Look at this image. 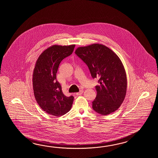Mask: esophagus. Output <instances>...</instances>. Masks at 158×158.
<instances>
[{"instance_id": "1", "label": "esophagus", "mask_w": 158, "mask_h": 158, "mask_svg": "<svg viewBox=\"0 0 158 158\" xmlns=\"http://www.w3.org/2000/svg\"><path fill=\"white\" fill-rule=\"evenodd\" d=\"M83 93H84V90H81L78 93H77L76 95H80L82 94Z\"/></svg>"}]
</instances>
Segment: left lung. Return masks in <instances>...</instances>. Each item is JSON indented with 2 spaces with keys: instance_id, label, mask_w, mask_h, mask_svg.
Wrapping results in <instances>:
<instances>
[{
  "instance_id": "1",
  "label": "left lung",
  "mask_w": 158,
  "mask_h": 158,
  "mask_svg": "<svg viewBox=\"0 0 158 158\" xmlns=\"http://www.w3.org/2000/svg\"><path fill=\"white\" fill-rule=\"evenodd\" d=\"M75 54L86 64L92 77L99 80L93 110L102 115L116 111L124 100L127 89V74L120 59L99 44L78 47Z\"/></svg>"
}]
</instances>
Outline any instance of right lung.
I'll return each instance as SVG.
<instances>
[{
	"mask_svg": "<svg viewBox=\"0 0 158 158\" xmlns=\"http://www.w3.org/2000/svg\"><path fill=\"white\" fill-rule=\"evenodd\" d=\"M75 44L52 45L44 50L37 59L33 73L34 95L37 103L44 111L60 116L70 111L74 97H66L56 81L61 61L72 54Z\"/></svg>",
	"mask_w": 158,
	"mask_h": 158,
	"instance_id": "1",
	"label": "right lung"
}]
</instances>
